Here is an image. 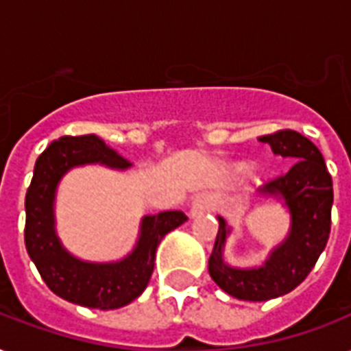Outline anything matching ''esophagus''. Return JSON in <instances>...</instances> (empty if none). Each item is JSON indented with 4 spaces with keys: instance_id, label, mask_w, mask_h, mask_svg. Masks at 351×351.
Masks as SVG:
<instances>
[{
    "instance_id": "1",
    "label": "esophagus",
    "mask_w": 351,
    "mask_h": 351,
    "mask_svg": "<svg viewBox=\"0 0 351 351\" xmlns=\"http://www.w3.org/2000/svg\"><path fill=\"white\" fill-rule=\"evenodd\" d=\"M211 200H213V198L209 197L208 193H202V195L195 197V200H193L191 204L193 217H197V215H202L204 211H208V209L211 208Z\"/></svg>"
}]
</instances>
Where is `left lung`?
<instances>
[{"mask_svg": "<svg viewBox=\"0 0 351 351\" xmlns=\"http://www.w3.org/2000/svg\"><path fill=\"white\" fill-rule=\"evenodd\" d=\"M293 165L266 182L258 195L282 200L289 211L288 237L261 267H233L224 261L230 228L219 217V234L209 256V275L220 289L240 300L261 302L289 293L299 286L326 247L332 228L333 184L321 151L300 132L284 129L258 138Z\"/></svg>", "mask_w": 351, "mask_h": 351, "instance_id": "left-lung-1", "label": "left lung"}]
</instances>
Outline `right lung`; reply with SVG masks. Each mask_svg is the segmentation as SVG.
Wrapping results in <instances>:
<instances>
[{"label": "right lung", "instance_id": "add662e5", "mask_svg": "<svg viewBox=\"0 0 351 351\" xmlns=\"http://www.w3.org/2000/svg\"><path fill=\"white\" fill-rule=\"evenodd\" d=\"M101 164L127 169L131 162L95 134L62 136L38 156L25 197V245L51 291L73 304L117 310L142 295L153 275L156 247L165 234L187 220L182 211L143 217L134 250L118 262H87L71 255L54 228V198L63 175L73 167Z\"/></svg>", "mask_w": 351, "mask_h": 351}]
</instances>
